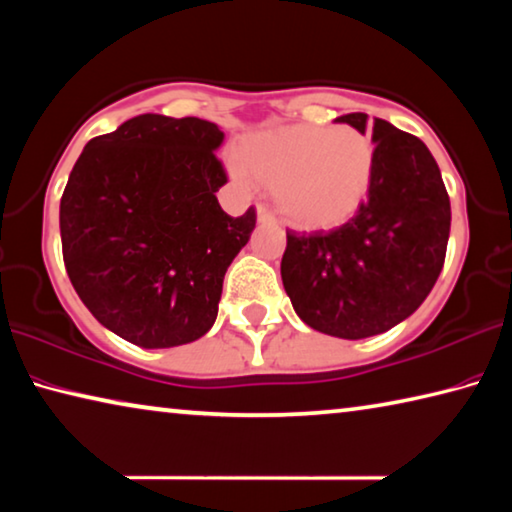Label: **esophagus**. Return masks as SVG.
Returning a JSON list of instances; mask_svg holds the SVG:
<instances>
[{"instance_id":"34e87169","label":"esophagus","mask_w":512,"mask_h":512,"mask_svg":"<svg viewBox=\"0 0 512 512\" xmlns=\"http://www.w3.org/2000/svg\"><path fill=\"white\" fill-rule=\"evenodd\" d=\"M257 221L264 223V225L266 223H275V214L268 210L266 205H257Z\"/></svg>"}]
</instances>
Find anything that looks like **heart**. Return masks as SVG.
I'll return each mask as SVG.
<instances>
[{
    "label": "heart",
    "mask_w": 512,
    "mask_h": 512,
    "mask_svg": "<svg viewBox=\"0 0 512 512\" xmlns=\"http://www.w3.org/2000/svg\"><path fill=\"white\" fill-rule=\"evenodd\" d=\"M237 164L253 183L275 189L277 210L300 230L341 228L366 205L377 151L352 126H280L237 146Z\"/></svg>",
    "instance_id": "obj_1"
}]
</instances>
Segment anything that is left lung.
<instances>
[{
  "instance_id": "left-lung-1",
  "label": "left lung",
  "mask_w": 512,
  "mask_h": 512,
  "mask_svg": "<svg viewBox=\"0 0 512 512\" xmlns=\"http://www.w3.org/2000/svg\"><path fill=\"white\" fill-rule=\"evenodd\" d=\"M336 121L366 133L368 115ZM375 183L366 205L341 228L287 230L282 284L296 314L318 332L366 339L418 309L445 264L452 207L422 140L384 119L372 121Z\"/></svg>"
}]
</instances>
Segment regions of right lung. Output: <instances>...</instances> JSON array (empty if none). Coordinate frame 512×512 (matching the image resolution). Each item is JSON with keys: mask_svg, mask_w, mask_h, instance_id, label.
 <instances>
[{"mask_svg": "<svg viewBox=\"0 0 512 512\" xmlns=\"http://www.w3.org/2000/svg\"><path fill=\"white\" fill-rule=\"evenodd\" d=\"M223 131L198 117L140 115L85 144L60 198L72 287L103 327L140 348L210 332L255 207L230 216L214 151Z\"/></svg>", "mask_w": 512, "mask_h": 512, "instance_id": "1", "label": "right lung"}]
</instances>
